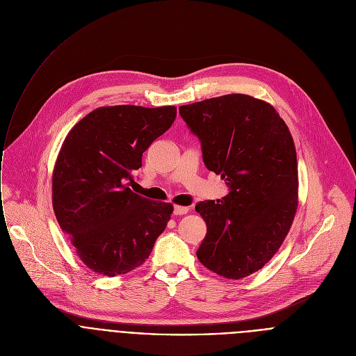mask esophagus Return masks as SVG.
<instances>
[{"instance_id": "obj_1", "label": "esophagus", "mask_w": 356, "mask_h": 356, "mask_svg": "<svg viewBox=\"0 0 356 356\" xmlns=\"http://www.w3.org/2000/svg\"><path fill=\"white\" fill-rule=\"evenodd\" d=\"M188 213V207H183V206H175L173 209V214L175 216H183Z\"/></svg>"}]
</instances>
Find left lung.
<instances>
[{
  "mask_svg": "<svg viewBox=\"0 0 356 356\" xmlns=\"http://www.w3.org/2000/svg\"><path fill=\"white\" fill-rule=\"evenodd\" d=\"M179 113L200 139L207 169L229 187L222 200L195 206L207 224L197 258L222 277H246L273 258L296 216L291 134L269 103L246 94L198 101Z\"/></svg>",
  "mask_w": 356,
  "mask_h": 356,
  "instance_id": "left-lung-1",
  "label": "left lung"
}]
</instances>
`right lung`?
<instances>
[{
	"label": "right lung",
	"instance_id": "1",
	"mask_svg": "<svg viewBox=\"0 0 356 356\" xmlns=\"http://www.w3.org/2000/svg\"><path fill=\"white\" fill-rule=\"evenodd\" d=\"M176 107H99L67 134L52 177L62 231L83 264L104 276L140 266L165 231L173 206L134 193L142 154L165 134Z\"/></svg>",
	"mask_w": 356,
	"mask_h": 356
}]
</instances>
